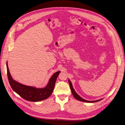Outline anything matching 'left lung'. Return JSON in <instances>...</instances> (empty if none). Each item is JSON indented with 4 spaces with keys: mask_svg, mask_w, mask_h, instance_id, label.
Returning a JSON list of instances; mask_svg holds the SVG:
<instances>
[{
    "mask_svg": "<svg viewBox=\"0 0 125 125\" xmlns=\"http://www.w3.org/2000/svg\"><path fill=\"white\" fill-rule=\"evenodd\" d=\"M68 82H69V84L70 85V89H71V90L72 94L74 96V97L76 99H77V100H78L79 101H81V102H86V103H95V102H98L99 101H101V100H102V99H99V100L94 101H89L85 100V99L81 98L78 94H76V93L75 92V90H74V88H73V87L72 86L71 82L70 81V80H68Z\"/></svg>",
    "mask_w": 125,
    "mask_h": 125,
    "instance_id": "left-lung-1",
    "label": "left lung"
}]
</instances>
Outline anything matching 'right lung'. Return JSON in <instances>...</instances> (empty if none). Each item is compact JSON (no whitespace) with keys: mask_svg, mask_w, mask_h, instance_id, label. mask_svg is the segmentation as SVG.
Wrapping results in <instances>:
<instances>
[{"mask_svg":"<svg viewBox=\"0 0 125 125\" xmlns=\"http://www.w3.org/2000/svg\"><path fill=\"white\" fill-rule=\"evenodd\" d=\"M7 73L8 81L13 90L22 98L30 102H39L47 99L53 93L55 82L60 71L54 73L48 82L47 85L43 88H36L34 87L24 85L14 80L11 77L6 62Z\"/></svg>","mask_w":125,"mask_h":125,"instance_id":"add662e5","label":"right lung"}]
</instances>
